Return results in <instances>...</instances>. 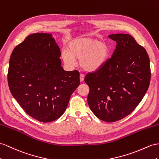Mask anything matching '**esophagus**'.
<instances>
[{
  "instance_id": "esophagus-1",
  "label": "esophagus",
  "mask_w": 159,
  "mask_h": 159,
  "mask_svg": "<svg viewBox=\"0 0 159 159\" xmlns=\"http://www.w3.org/2000/svg\"><path fill=\"white\" fill-rule=\"evenodd\" d=\"M84 75L80 74V82H83V81L84 80Z\"/></svg>"
}]
</instances>
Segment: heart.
<instances>
[{
  "label": "heart",
  "instance_id": "b5f03b06",
  "mask_svg": "<svg viewBox=\"0 0 159 159\" xmlns=\"http://www.w3.org/2000/svg\"><path fill=\"white\" fill-rule=\"evenodd\" d=\"M109 47L103 41L93 38H77L70 42L68 50L62 52V58L68 66H75L79 60L80 67L88 72L101 68L107 62Z\"/></svg>",
  "mask_w": 159,
  "mask_h": 159
}]
</instances>
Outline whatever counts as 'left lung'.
<instances>
[{"instance_id": "8db88e82", "label": "left lung", "mask_w": 159, "mask_h": 159, "mask_svg": "<svg viewBox=\"0 0 159 159\" xmlns=\"http://www.w3.org/2000/svg\"><path fill=\"white\" fill-rule=\"evenodd\" d=\"M117 45L101 68L89 72V106L99 119L114 122L130 114L140 103L150 81L148 55L132 35H109Z\"/></svg>"}]
</instances>
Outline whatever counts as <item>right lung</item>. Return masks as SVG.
<instances>
[{
  "mask_svg": "<svg viewBox=\"0 0 159 159\" xmlns=\"http://www.w3.org/2000/svg\"><path fill=\"white\" fill-rule=\"evenodd\" d=\"M60 55L52 34L44 33L28 35L11 55L7 77L11 94L39 121L59 118L80 84L79 72L65 71Z\"/></svg>",
  "mask_w": 159,
  "mask_h": 159,
  "instance_id": "right-lung-1",
  "label": "right lung"
}]
</instances>
